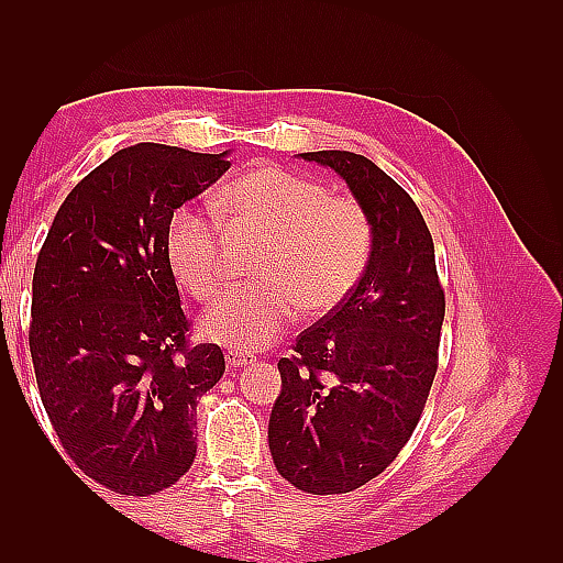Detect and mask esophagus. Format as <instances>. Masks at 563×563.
Returning <instances> with one entry per match:
<instances>
[{"mask_svg": "<svg viewBox=\"0 0 563 563\" xmlns=\"http://www.w3.org/2000/svg\"><path fill=\"white\" fill-rule=\"evenodd\" d=\"M225 362L230 371H242L246 364H251V356L244 352H236V350H228L225 352Z\"/></svg>", "mask_w": 563, "mask_h": 563, "instance_id": "esophagus-1", "label": "esophagus"}]
</instances>
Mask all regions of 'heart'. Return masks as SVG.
Masks as SVG:
<instances>
[{"label": "heart", "instance_id": "obj_1", "mask_svg": "<svg viewBox=\"0 0 563 563\" xmlns=\"http://www.w3.org/2000/svg\"><path fill=\"white\" fill-rule=\"evenodd\" d=\"M213 207L230 232L263 236V244L253 258L261 279L232 288L201 317L199 333L211 343L240 352L269 347L302 308L327 314L343 305L368 267L373 225L362 203L288 168H251L216 195ZM166 258L201 302L228 282L225 232L190 203L168 220Z\"/></svg>", "mask_w": 563, "mask_h": 563}]
</instances>
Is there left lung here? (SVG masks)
Here are the masks:
<instances>
[{"label":"left lung","mask_w":563,"mask_h":563,"mask_svg":"<svg viewBox=\"0 0 563 563\" xmlns=\"http://www.w3.org/2000/svg\"><path fill=\"white\" fill-rule=\"evenodd\" d=\"M347 183L373 225L362 282L282 356L269 416L277 472L314 496L376 479L411 439L439 364L446 300L416 201L371 159L302 152Z\"/></svg>","instance_id":"1"}]
</instances>
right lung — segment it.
<instances>
[{"label": "right lung", "mask_w": 563, "mask_h": 563, "mask_svg": "<svg viewBox=\"0 0 563 563\" xmlns=\"http://www.w3.org/2000/svg\"><path fill=\"white\" fill-rule=\"evenodd\" d=\"M228 152L139 143L65 197L32 277L30 354L60 446L119 496H155L197 455V404L225 373L166 258L174 211L223 176Z\"/></svg>", "instance_id": "add662e5"}]
</instances>
